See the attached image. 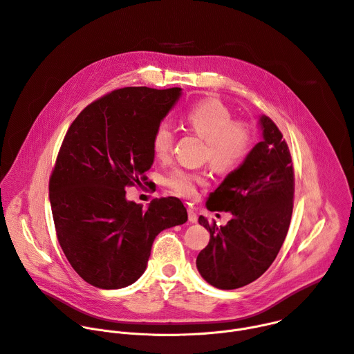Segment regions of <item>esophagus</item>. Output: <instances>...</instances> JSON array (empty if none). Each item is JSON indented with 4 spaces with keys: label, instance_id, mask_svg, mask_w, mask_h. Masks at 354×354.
I'll return each mask as SVG.
<instances>
[{
    "label": "esophagus",
    "instance_id": "1",
    "mask_svg": "<svg viewBox=\"0 0 354 354\" xmlns=\"http://www.w3.org/2000/svg\"><path fill=\"white\" fill-rule=\"evenodd\" d=\"M187 216H189L190 223H197V214L194 213L193 209H187Z\"/></svg>",
    "mask_w": 354,
    "mask_h": 354
}]
</instances>
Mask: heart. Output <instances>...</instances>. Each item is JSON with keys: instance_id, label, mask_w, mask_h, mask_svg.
Segmentation results:
<instances>
[{"instance_id": "heart-1", "label": "heart", "mask_w": 354, "mask_h": 354, "mask_svg": "<svg viewBox=\"0 0 354 354\" xmlns=\"http://www.w3.org/2000/svg\"><path fill=\"white\" fill-rule=\"evenodd\" d=\"M187 126L201 138L206 140V157L212 167L221 174L236 169L248 157L252 140L250 127L243 122H232L230 109L217 99H203L190 106L185 113ZM175 129L168 120L161 122L153 134V149L157 157L165 158L172 151ZM206 176L180 168L171 171L164 183L183 197L196 194L197 186L206 185Z\"/></svg>"}]
</instances>
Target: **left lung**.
Returning <instances> with one entry per match:
<instances>
[{
  "label": "left lung",
  "mask_w": 354,
  "mask_h": 354,
  "mask_svg": "<svg viewBox=\"0 0 354 354\" xmlns=\"http://www.w3.org/2000/svg\"><path fill=\"white\" fill-rule=\"evenodd\" d=\"M262 141L209 196L207 209L230 212L224 227L210 225L209 245L196 266L209 284L221 290L243 287L261 277L276 259L286 239L294 197V171L287 142L273 120L259 119Z\"/></svg>",
  "instance_id": "obj_1"
}]
</instances>
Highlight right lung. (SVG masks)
Here are the masks:
<instances>
[{"label": "right lung", "instance_id": "right-lung-1", "mask_svg": "<svg viewBox=\"0 0 354 354\" xmlns=\"http://www.w3.org/2000/svg\"><path fill=\"white\" fill-rule=\"evenodd\" d=\"M180 95L182 88L116 89L88 105L63 140L48 183L57 239L73 269L97 288L133 284L156 236L187 221L176 197L144 210L124 190L147 179L154 130Z\"/></svg>", "mask_w": 354, "mask_h": 354}]
</instances>
